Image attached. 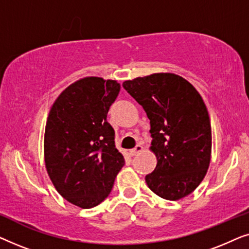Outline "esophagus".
I'll return each instance as SVG.
<instances>
[{"instance_id":"1","label":"esophagus","mask_w":249,"mask_h":249,"mask_svg":"<svg viewBox=\"0 0 249 249\" xmlns=\"http://www.w3.org/2000/svg\"><path fill=\"white\" fill-rule=\"evenodd\" d=\"M142 151V145H137L135 148L130 149V152H129V154H130L131 156H135V155H137L138 153H141Z\"/></svg>"}]
</instances>
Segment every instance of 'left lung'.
<instances>
[{
    "instance_id": "left-lung-1",
    "label": "left lung",
    "mask_w": 249,
    "mask_h": 249,
    "mask_svg": "<svg viewBox=\"0 0 249 249\" xmlns=\"http://www.w3.org/2000/svg\"><path fill=\"white\" fill-rule=\"evenodd\" d=\"M122 86L144 108L151 124L156 168L145 177L148 188L168 200L195 190L211 161L212 130L206 105L189 81L175 73H153Z\"/></svg>"
}]
</instances>
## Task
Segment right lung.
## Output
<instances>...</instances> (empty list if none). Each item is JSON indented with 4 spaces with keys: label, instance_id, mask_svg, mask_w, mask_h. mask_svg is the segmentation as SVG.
Listing matches in <instances>:
<instances>
[{
    "label": "right lung",
    "instance_id": "right-lung-1",
    "mask_svg": "<svg viewBox=\"0 0 249 249\" xmlns=\"http://www.w3.org/2000/svg\"><path fill=\"white\" fill-rule=\"evenodd\" d=\"M120 84L86 77L71 84L51 107L44 136V158L51 181L63 198L91 209L108 196L124 165L115 148L107 112Z\"/></svg>",
    "mask_w": 249,
    "mask_h": 249
}]
</instances>
